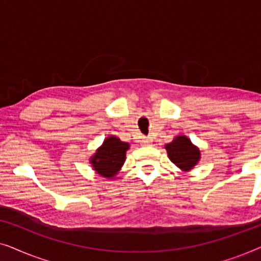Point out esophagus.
<instances>
[{"label":"esophagus","instance_id":"esophagus-1","mask_svg":"<svg viewBox=\"0 0 261 261\" xmlns=\"http://www.w3.org/2000/svg\"><path fill=\"white\" fill-rule=\"evenodd\" d=\"M141 144L144 146H149V145H152V140L149 138H142Z\"/></svg>","mask_w":261,"mask_h":261}]
</instances>
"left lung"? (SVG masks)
Wrapping results in <instances>:
<instances>
[{"label":"left lung","mask_w":261,"mask_h":261,"mask_svg":"<svg viewBox=\"0 0 261 261\" xmlns=\"http://www.w3.org/2000/svg\"><path fill=\"white\" fill-rule=\"evenodd\" d=\"M165 148L171 162L185 172L194 169L201 158L198 147H196L185 135H178L172 142L165 145Z\"/></svg>","instance_id":"obj_1"}]
</instances>
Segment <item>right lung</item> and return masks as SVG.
<instances>
[{
    "mask_svg": "<svg viewBox=\"0 0 261 261\" xmlns=\"http://www.w3.org/2000/svg\"><path fill=\"white\" fill-rule=\"evenodd\" d=\"M129 144L121 141L119 138L110 135L103 141L101 147L90 158L94 170L102 177L112 178L116 176L126 160V152Z\"/></svg>",
    "mask_w": 261,
    "mask_h": 261,
    "instance_id": "right-lung-1",
    "label": "right lung"
}]
</instances>
